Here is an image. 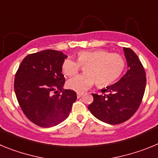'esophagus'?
Listing matches in <instances>:
<instances>
[{
	"label": "esophagus",
	"instance_id": "1",
	"mask_svg": "<svg viewBox=\"0 0 158 158\" xmlns=\"http://www.w3.org/2000/svg\"><path fill=\"white\" fill-rule=\"evenodd\" d=\"M82 95H83V93H78L77 94V98H80V97H81Z\"/></svg>",
	"mask_w": 158,
	"mask_h": 158
}]
</instances>
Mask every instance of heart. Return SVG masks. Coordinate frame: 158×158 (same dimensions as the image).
Returning <instances> with one entry per match:
<instances>
[{"mask_svg":"<svg viewBox=\"0 0 158 158\" xmlns=\"http://www.w3.org/2000/svg\"><path fill=\"white\" fill-rule=\"evenodd\" d=\"M84 67L85 73L78 75L67 81L66 85L77 93H83L91 87L96 81L100 87L109 85L119 77L125 67V60L121 54L109 53L104 49L81 51L77 54V61L66 58L62 70L66 77L76 75Z\"/></svg>","mask_w":158,"mask_h":158,"instance_id":"obj_1","label":"heart"}]
</instances>
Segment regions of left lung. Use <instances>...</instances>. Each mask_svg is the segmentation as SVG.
Wrapping results in <instances>:
<instances>
[{
	"mask_svg": "<svg viewBox=\"0 0 158 158\" xmlns=\"http://www.w3.org/2000/svg\"><path fill=\"white\" fill-rule=\"evenodd\" d=\"M127 71L120 80L101 89L103 93L92 94L90 112L99 120L115 125L128 120L140 106L146 85V72L139 57L131 49L123 47Z\"/></svg>",
	"mask_w": 158,
	"mask_h": 158,
	"instance_id": "8db88e82",
	"label": "left lung"
}]
</instances>
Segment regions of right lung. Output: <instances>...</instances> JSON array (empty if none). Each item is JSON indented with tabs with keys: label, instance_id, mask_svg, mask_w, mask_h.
Returning a JSON list of instances; mask_svg holds the SVG:
<instances>
[{
	"label": "right lung",
	"instance_id": "obj_1",
	"mask_svg": "<svg viewBox=\"0 0 158 158\" xmlns=\"http://www.w3.org/2000/svg\"><path fill=\"white\" fill-rule=\"evenodd\" d=\"M66 58L54 50L28 54L15 76L14 90L22 111L29 120L41 127L63 122L77 100L73 90L63 89L65 79L62 65ZM58 90L63 92L62 95L56 93Z\"/></svg>",
	"mask_w": 158,
	"mask_h": 158
}]
</instances>
